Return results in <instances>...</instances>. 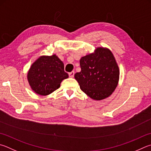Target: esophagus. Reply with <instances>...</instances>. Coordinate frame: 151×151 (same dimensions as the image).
<instances>
[{"instance_id":"obj_1","label":"esophagus","mask_w":151,"mask_h":151,"mask_svg":"<svg viewBox=\"0 0 151 151\" xmlns=\"http://www.w3.org/2000/svg\"><path fill=\"white\" fill-rule=\"evenodd\" d=\"M68 75H69V77L73 78L74 77V75H75V72H74V71H72V72H70V73H68Z\"/></svg>"}]
</instances>
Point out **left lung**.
<instances>
[{
  "label": "left lung",
  "instance_id": "1",
  "mask_svg": "<svg viewBox=\"0 0 151 151\" xmlns=\"http://www.w3.org/2000/svg\"><path fill=\"white\" fill-rule=\"evenodd\" d=\"M80 65L81 71L75 78L85 94L96 100L112 94L118 84L119 70L110 50L98 47L94 53L82 57Z\"/></svg>",
  "mask_w": 151,
  "mask_h": 151
}]
</instances>
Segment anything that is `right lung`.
<instances>
[{
	"label": "right lung",
	"mask_w": 151,
	"mask_h": 151,
	"mask_svg": "<svg viewBox=\"0 0 151 151\" xmlns=\"http://www.w3.org/2000/svg\"><path fill=\"white\" fill-rule=\"evenodd\" d=\"M68 77L63 63L55 55L40 57L32 65L28 73L32 89L42 96L48 95L58 89L62 81Z\"/></svg>",
	"instance_id": "1"
}]
</instances>
